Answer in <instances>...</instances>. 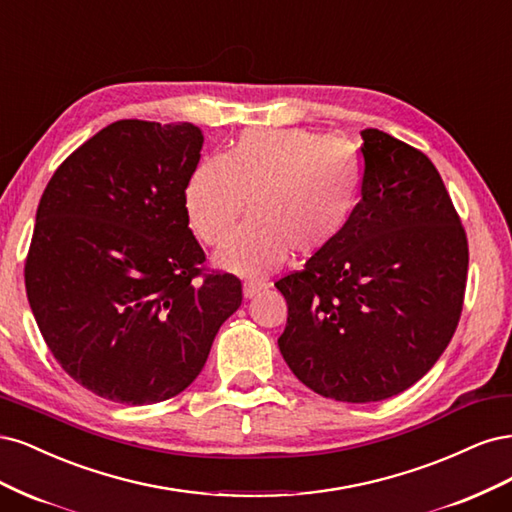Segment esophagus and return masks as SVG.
Returning <instances> with one entry per match:
<instances>
[{
  "label": "esophagus",
  "instance_id": "obj_1",
  "mask_svg": "<svg viewBox=\"0 0 512 512\" xmlns=\"http://www.w3.org/2000/svg\"><path fill=\"white\" fill-rule=\"evenodd\" d=\"M261 289H266V287H263V285H257V283H244V285H242V295H244V300H251V298H255V295H257Z\"/></svg>",
  "mask_w": 512,
  "mask_h": 512
}]
</instances>
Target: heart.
<instances>
[{
  "instance_id": "obj_1",
  "label": "heart",
  "mask_w": 512,
  "mask_h": 512,
  "mask_svg": "<svg viewBox=\"0 0 512 512\" xmlns=\"http://www.w3.org/2000/svg\"><path fill=\"white\" fill-rule=\"evenodd\" d=\"M361 187V161L340 138L302 127L249 129L223 157H208L189 176L185 210L195 236L221 244L244 204L251 221L217 253L221 268L259 278L291 251L312 257L349 225Z\"/></svg>"
}]
</instances>
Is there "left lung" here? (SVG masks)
I'll list each match as a JSON object with an SVG mask.
<instances>
[{"label":"left lung","instance_id":"left-lung-1","mask_svg":"<svg viewBox=\"0 0 512 512\" xmlns=\"http://www.w3.org/2000/svg\"><path fill=\"white\" fill-rule=\"evenodd\" d=\"M361 200L344 234L276 280L278 349L323 398L378 402L427 374L451 342L468 240L434 163L381 129L361 131Z\"/></svg>","mask_w":512,"mask_h":512}]
</instances>
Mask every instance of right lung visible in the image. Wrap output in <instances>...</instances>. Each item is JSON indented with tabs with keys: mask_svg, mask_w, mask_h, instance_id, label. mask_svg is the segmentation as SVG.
Masks as SVG:
<instances>
[{
	"mask_svg": "<svg viewBox=\"0 0 512 512\" xmlns=\"http://www.w3.org/2000/svg\"><path fill=\"white\" fill-rule=\"evenodd\" d=\"M202 144L193 123L117 121L42 193L27 300L61 368L100 398L140 406L185 391L242 304L236 276L200 278L185 189Z\"/></svg>",
	"mask_w": 512,
	"mask_h": 512,
	"instance_id": "add662e5",
	"label": "right lung"
}]
</instances>
